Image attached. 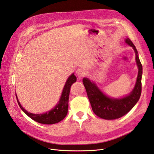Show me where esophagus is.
<instances>
[{"instance_id": "obj_1", "label": "esophagus", "mask_w": 154, "mask_h": 154, "mask_svg": "<svg viewBox=\"0 0 154 154\" xmlns=\"http://www.w3.org/2000/svg\"><path fill=\"white\" fill-rule=\"evenodd\" d=\"M76 73H77V76L79 78L83 77V76H85V75H86V71L83 68H79L76 71Z\"/></svg>"}]
</instances>
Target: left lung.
Returning <instances> with one entry per match:
<instances>
[{
    "instance_id": "obj_1",
    "label": "left lung",
    "mask_w": 154,
    "mask_h": 154,
    "mask_svg": "<svg viewBox=\"0 0 154 154\" xmlns=\"http://www.w3.org/2000/svg\"><path fill=\"white\" fill-rule=\"evenodd\" d=\"M126 43L133 48L136 53V60L138 67V74L134 89L129 95L122 99H110L104 94L97 85L87 78H84L83 83L93 111L97 116L105 120H114L127 114L138 102L142 93V65L138 55V51L132 42L126 39Z\"/></svg>"
}]
</instances>
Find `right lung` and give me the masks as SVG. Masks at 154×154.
Returning <instances> with one entry per match:
<instances>
[{
	"label": "right lung",
	"mask_w": 154,
	"mask_h": 154,
	"mask_svg": "<svg viewBox=\"0 0 154 154\" xmlns=\"http://www.w3.org/2000/svg\"><path fill=\"white\" fill-rule=\"evenodd\" d=\"M76 82V77L74 74H72L71 76L68 78V79L65 83L63 92H62L61 99L59 101V103L57 104L54 109L49 111L48 112L44 114H32L27 112L25 109H23L20 103L17 99L18 103L20 109L24 111L25 114L36 122L44 124H53L60 122L66 116L68 110V102H69V96L70 88L72 84ZM17 99V98H16Z\"/></svg>",
	"instance_id": "right-lung-1"
}]
</instances>
